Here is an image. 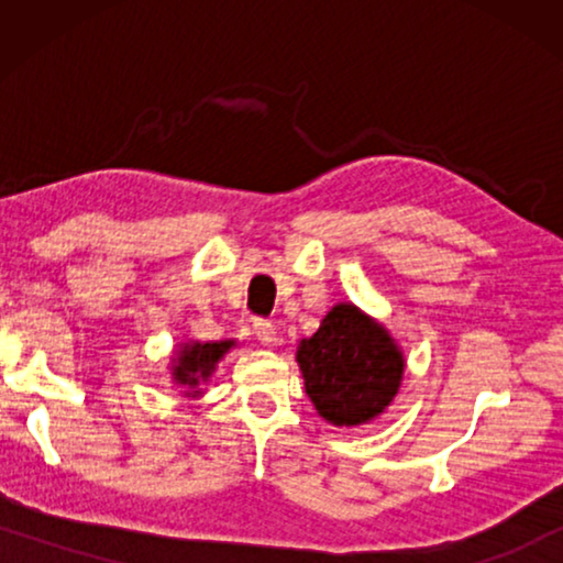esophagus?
Here are the masks:
<instances>
[{
	"instance_id": "1",
	"label": "esophagus",
	"mask_w": 563,
	"mask_h": 563,
	"mask_svg": "<svg viewBox=\"0 0 563 563\" xmlns=\"http://www.w3.org/2000/svg\"><path fill=\"white\" fill-rule=\"evenodd\" d=\"M253 333H256L261 345H276V341H279L276 328L268 320H253Z\"/></svg>"
}]
</instances>
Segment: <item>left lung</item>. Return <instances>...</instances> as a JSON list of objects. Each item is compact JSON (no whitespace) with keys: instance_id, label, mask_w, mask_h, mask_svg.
<instances>
[{"instance_id":"obj_1","label":"left lung","mask_w":563,"mask_h":563,"mask_svg":"<svg viewBox=\"0 0 563 563\" xmlns=\"http://www.w3.org/2000/svg\"><path fill=\"white\" fill-rule=\"evenodd\" d=\"M305 389L333 426H361L395 399L405 358L387 330L353 305H335L297 351Z\"/></svg>"}]
</instances>
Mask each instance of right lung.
<instances>
[{
  "label": "right lung",
  "instance_id": "add662e5",
  "mask_svg": "<svg viewBox=\"0 0 563 563\" xmlns=\"http://www.w3.org/2000/svg\"><path fill=\"white\" fill-rule=\"evenodd\" d=\"M233 341H220V343H191L184 345L179 361L174 366V376L179 384H189L197 387L199 382L207 379L212 374V368L222 358Z\"/></svg>",
  "mask_w": 563,
  "mask_h": 563
}]
</instances>
